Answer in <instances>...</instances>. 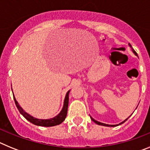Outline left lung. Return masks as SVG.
<instances>
[{"label":"left lung","instance_id":"8db88e82","mask_svg":"<svg viewBox=\"0 0 150 150\" xmlns=\"http://www.w3.org/2000/svg\"><path fill=\"white\" fill-rule=\"evenodd\" d=\"M128 46H129L130 47H131V48H132V52H133L134 53V55H137V52H135L134 50V49L132 48V45L130 44V43H128ZM137 57H138V56H137ZM130 116H129V117H130ZM90 117H91V116H90ZM129 117H128V118H127V119H126V120H125L124 121H123V122H120V124H118V125H108V124H105V123H102V122H98V121H96V120H94V119H93V118H92V117H91V120H92V121H93L94 122H95V123H96V124L99 125H103V126H107V127H116V126H117V125H119L123 124V123H124L126 121V120H128V118H129Z\"/></svg>","mask_w":150,"mask_h":150}]
</instances>
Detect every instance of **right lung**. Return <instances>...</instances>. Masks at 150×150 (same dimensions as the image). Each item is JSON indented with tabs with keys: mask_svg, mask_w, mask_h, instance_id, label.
<instances>
[{
	"mask_svg": "<svg viewBox=\"0 0 150 150\" xmlns=\"http://www.w3.org/2000/svg\"><path fill=\"white\" fill-rule=\"evenodd\" d=\"M13 91V89H12ZM70 91L69 90L66 93L65 98H64V104L63 107H62V110L60 111L59 114L55 116V117L51 118V119H47V120H42V119H38V118H35L34 116H32L31 115H30L29 113L25 112V110H24L23 108L19 105V104L18 103V101L16 99L15 96L13 95V98L15 100V104L16 105V107L18 108V111L20 112L21 114L28 121H29L30 122H31L32 124L35 125H38V126H43V127H51V126H55V125H60L61 123L63 122L65 120L66 116H67V108H68V101H69V93H70Z\"/></svg>",
	"mask_w": 150,
	"mask_h": 150,
	"instance_id": "add662e5",
	"label": "right lung"
}]
</instances>
